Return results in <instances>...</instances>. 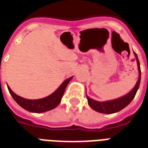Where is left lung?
<instances>
[{"mask_svg": "<svg viewBox=\"0 0 148 148\" xmlns=\"http://www.w3.org/2000/svg\"><path fill=\"white\" fill-rule=\"evenodd\" d=\"M134 54L136 58V61H137V64H138V70H139V79L137 82L136 84L135 87L133 88L130 93H128L125 96H122L121 98L119 99H114V100H110V101L106 102H99L96 101L94 99H91L88 96H87L88 99V103L91 108H92L94 110L98 111L99 113L103 114H113L119 112L123 108H125L126 106L130 104V102L132 101L133 98L135 97L136 92L138 90L139 86H140V76H141V71H140V62H139L138 57L137 56L134 52Z\"/></svg>", "mask_w": 148, "mask_h": 148, "instance_id": "left-lung-1", "label": "left lung"}]
</instances>
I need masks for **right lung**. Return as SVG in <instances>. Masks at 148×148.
Here are the masks:
<instances>
[{
	"mask_svg": "<svg viewBox=\"0 0 148 148\" xmlns=\"http://www.w3.org/2000/svg\"><path fill=\"white\" fill-rule=\"evenodd\" d=\"M71 79H72V77L64 81L63 84L60 85L56 92L51 94L50 96L40 99H24L21 96H18L14 93L8 85V88L12 98L15 99V101L23 109L30 112H34V113H42L48 110H52L60 104L61 99L65 92L66 87L67 86Z\"/></svg>",
	"mask_w": 148,
	"mask_h": 148,
	"instance_id": "1",
	"label": "right lung"
}]
</instances>
